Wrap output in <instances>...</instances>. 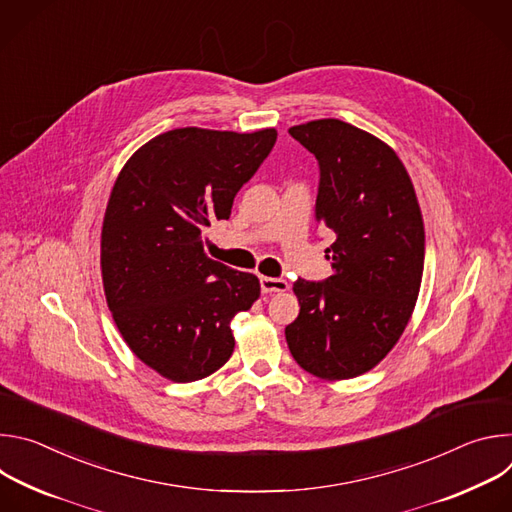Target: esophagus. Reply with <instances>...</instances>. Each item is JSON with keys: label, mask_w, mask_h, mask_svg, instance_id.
<instances>
[{"label": "esophagus", "mask_w": 512, "mask_h": 512, "mask_svg": "<svg viewBox=\"0 0 512 512\" xmlns=\"http://www.w3.org/2000/svg\"><path fill=\"white\" fill-rule=\"evenodd\" d=\"M261 289L263 294H273V291H287L289 283L279 277H261Z\"/></svg>", "instance_id": "obj_1"}]
</instances>
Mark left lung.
I'll use <instances>...</instances> for the list:
<instances>
[{
    "label": "left lung",
    "instance_id": "1",
    "mask_svg": "<svg viewBox=\"0 0 512 512\" xmlns=\"http://www.w3.org/2000/svg\"><path fill=\"white\" fill-rule=\"evenodd\" d=\"M320 164L316 221L334 233L332 275L298 279L300 316L285 328L291 356L324 381L369 373L411 320L425 259L413 182L391 145L340 119L289 127Z\"/></svg>",
    "mask_w": 512,
    "mask_h": 512
}]
</instances>
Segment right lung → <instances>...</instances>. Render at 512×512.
I'll use <instances>...</instances> for the list:
<instances>
[{"label":"right lung","mask_w":512,"mask_h":512,"mask_svg":"<svg viewBox=\"0 0 512 512\" xmlns=\"http://www.w3.org/2000/svg\"><path fill=\"white\" fill-rule=\"evenodd\" d=\"M275 139L273 127L172 129L143 143L113 184L101 231L107 306L131 352L168 381L221 369L233 318L259 300L257 275L210 259L204 241Z\"/></svg>","instance_id":"add662e5"}]
</instances>
